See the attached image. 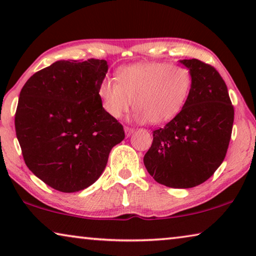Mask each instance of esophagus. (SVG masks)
Wrapping results in <instances>:
<instances>
[{
    "label": "esophagus",
    "mask_w": 256,
    "mask_h": 256,
    "mask_svg": "<svg viewBox=\"0 0 256 256\" xmlns=\"http://www.w3.org/2000/svg\"><path fill=\"white\" fill-rule=\"evenodd\" d=\"M134 132H135V129H134V128H132V127H128V126H126V127H124L126 136H130Z\"/></svg>",
    "instance_id": "1"
}]
</instances>
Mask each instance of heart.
I'll use <instances>...</instances> for the list:
<instances>
[{
    "label": "heart",
    "mask_w": 256,
    "mask_h": 256,
    "mask_svg": "<svg viewBox=\"0 0 256 256\" xmlns=\"http://www.w3.org/2000/svg\"><path fill=\"white\" fill-rule=\"evenodd\" d=\"M194 87L192 70L184 65L150 62L124 66L114 78L98 86L104 111L119 119L132 105L140 122L164 124L174 120L186 105Z\"/></svg>",
    "instance_id": "1"
}]
</instances>
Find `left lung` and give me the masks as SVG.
I'll return each instance as SVG.
<instances>
[{
  "mask_svg": "<svg viewBox=\"0 0 256 256\" xmlns=\"http://www.w3.org/2000/svg\"><path fill=\"white\" fill-rule=\"evenodd\" d=\"M194 74V87L183 111L153 130L144 164L156 182L169 188L199 186L226 158L234 118L226 84L215 68L183 60Z\"/></svg>",
  "mask_w": 256,
  "mask_h": 256,
  "instance_id": "obj_1",
  "label": "left lung"
}]
</instances>
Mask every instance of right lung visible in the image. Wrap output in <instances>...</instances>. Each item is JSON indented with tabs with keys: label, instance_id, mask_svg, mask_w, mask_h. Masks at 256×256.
<instances>
[{
	"label": "right lung",
	"instance_id": "obj_1",
	"mask_svg": "<svg viewBox=\"0 0 256 256\" xmlns=\"http://www.w3.org/2000/svg\"><path fill=\"white\" fill-rule=\"evenodd\" d=\"M106 72L104 60H58L22 89L14 127L24 160L54 190L70 194L95 183L110 151L124 138L122 124L98 97Z\"/></svg>",
	"mask_w": 256,
	"mask_h": 256
}]
</instances>
